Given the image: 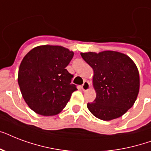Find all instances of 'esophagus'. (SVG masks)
I'll return each instance as SVG.
<instances>
[{"label": "esophagus", "mask_w": 151, "mask_h": 151, "mask_svg": "<svg viewBox=\"0 0 151 151\" xmlns=\"http://www.w3.org/2000/svg\"><path fill=\"white\" fill-rule=\"evenodd\" d=\"M90 88V84L88 81H84V83H83V85H81V88H82L83 91H87V90L89 89Z\"/></svg>", "instance_id": "obj_1"}]
</instances>
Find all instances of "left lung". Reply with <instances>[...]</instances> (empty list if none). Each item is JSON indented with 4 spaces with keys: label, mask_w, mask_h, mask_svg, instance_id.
Segmentation results:
<instances>
[{
    "label": "left lung",
    "mask_w": 151,
    "mask_h": 151,
    "mask_svg": "<svg viewBox=\"0 0 151 151\" xmlns=\"http://www.w3.org/2000/svg\"><path fill=\"white\" fill-rule=\"evenodd\" d=\"M94 71L96 97L88 103L95 117L110 121L121 117L133 106L139 90V75L128 55L114 51L81 53Z\"/></svg>",
    "instance_id": "1"
}]
</instances>
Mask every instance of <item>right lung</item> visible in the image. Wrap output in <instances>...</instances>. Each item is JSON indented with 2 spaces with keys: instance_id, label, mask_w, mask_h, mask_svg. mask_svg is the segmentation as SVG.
Masks as SVG:
<instances>
[{
  "instance_id": "1",
  "label": "right lung",
  "mask_w": 151,
  "mask_h": 151,
  "mask_svg": "<svg viewBox=\"0 0 151 151\" xmlns=\"http://www.w3.org/2000/svg\"><path fill=\"white\" fill-rule=\"evenodd\" d=\"M73 52L61 46L42 45L29 51L19 69L18 82L22 97L38 114H58L76 91L73 75L66 67Z\"/></svg>"
}]
</instances>
